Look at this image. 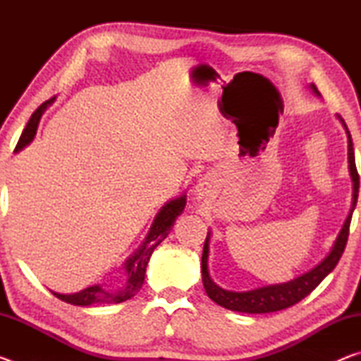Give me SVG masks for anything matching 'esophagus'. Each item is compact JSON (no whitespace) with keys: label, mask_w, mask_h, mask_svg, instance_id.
Here are the masks:
<instances>
[{"label":"esophagus","mask_w":361,"mask_h":361,"mask_svg":"<svg viewBox=\"0 0 361 361\" xmlns=\"http://www.w3.org/2000/svg\"><path fill=\"white\" fill-rule=\"evenodd\" d=\"M213 188H215V183H213L212 176L204 175L202 178L197 181V186H195V195H197V199H207L209 195H212Z\"/></svg>","instance_id":"obj_1"}]
</instances>
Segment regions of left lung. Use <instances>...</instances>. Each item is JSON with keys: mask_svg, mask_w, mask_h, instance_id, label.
<instances>
[{"mask_svg": "<svg viewBox=\"0 0 361 361\" xmlns=\"http://www.w3.org/2000/svg\"><path fill=\"white\" fill-rule=\"evenodd\" d=\"M312 90L315 94L320 95L319 89H317L314 84H312ZM342 124H344L347 130V137H349V170L353 181V202H352L349 216H347L344 226H342L331 253H329L319 266L314 267L312 271L304 274V276L298 277L295 280H291L288 283L262 286V288H258V290L235 293V291H228V290L219 288V286L210 279L209 266H207V261H209V235H207L204 253H202V282H204V288L207 291V295H209L212 301H215L224 309L235 310V312H245V314L277 312V310L291 307V305L298 304L301 299L310 295V293L320 285L322 280L333 271L336 264H338L347 245V239H349L350 219H352L353 210H355L357 199H358V188H360V175L357 172L355 156H353L352 137L344 121H342Z\"/></svg>", "mask_w": 361, "mask_h": 361, "instance_id": "8db88e82", "label": "left lung"}]
</instances>
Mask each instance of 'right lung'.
<instances>
[{
    "instance_id": "1",
    "label": "right lung",
    "mask_w": 361,
    "mask_h": 361,
    "mask_svg": "<svg viewBox=\"0 0 361 361\" xmlns=\"http://www.w3.org/2000/svg\"><path fill=\"white\" fill-rule=\"evenodd\" d=\"M54 99L47 100L35 109V113L30 118L28 124L25 129H23L22 135L19 138V143L16 146V151L22 149L23 146H27L36 135V129H38L41 114L44 113V109L47 105H51ZM186 205V195H181V197L170 200V202L162 207V210L159 212V215L154 219V224L149 231V235L146 237L145 243L142 248L132 256V258L126 262V272H127V282L126 286L121 291H106L103 290L100 285L95 286H89L79 293H75V295H60V293H54V296H57L62 301L73 304V305H90V304H118L122 301H127L132 296H135L138 290L142 288L143 280H145V272H146V266H148L149 256L154 252V248L161 243L164 239H166L169 231L172 229V226L175 223L176 216L180 215Z\"/></svg>"
}]
</instances>
